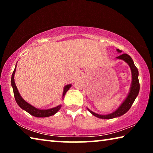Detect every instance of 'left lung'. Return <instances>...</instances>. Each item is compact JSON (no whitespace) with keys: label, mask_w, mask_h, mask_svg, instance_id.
<instances>
[{"label":"left lung","mask_w":153,"mask_h":153,"mask_svg":"<svg viewBox=\"0 0 153 153\" xmlns=\"http://www.w3.org/2000/svg\"><path fill=\"white\" fill-rule=\"evenodd\" d=\"M117 51L119 53H121V51L117 49ZM117 59H122L124 61H126L127 63L129 65V67L131 69V76H132V82H131L130 91H129L128 97L124 100L123 102L120 105L117 110L114 111L113 113L108 114V115H99V114L95 113L93 111H90L89 108H88L90 113H91L93 115L96 116L97 117L100 118V119H113L117 117H120V116L123 115V114L128 112L129 108H131V105H132L133 102L135 100L136 98L138 96L140 90V83L138 80V70L137 67L135 66L134 63V61L131 58L130 56H129L128 54H122L120 56H118Z\"/></svg>","instance_id":"8db88e82"}]
</instances>
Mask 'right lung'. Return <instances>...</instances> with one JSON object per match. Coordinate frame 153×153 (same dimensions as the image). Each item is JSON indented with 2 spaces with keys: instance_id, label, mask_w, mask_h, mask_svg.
I'll return each instance as SVG.
<instances>
[{
  "instance_id": "add662e5",
  "label": "right lung",
  "mask_w": 153,
  "mask_h": 153,
  "mask_svg": "<svg viewBox=\"0 0 153 153\" xmlns=\"http://www.w3.org/2000/svg\"><path fill=\"white\" fill-rule=\"evenodd\" d=\"M15 70H16V67H15V68L14 69L13 72V74L11 76V86L13 87V90L15 100H16L17 105H19L22 109L27 111V112L29 113L30 115L34 116V117H50L51 115H55V114L57 112L59 109H60L61 105H59L57 107L50 108V109H46V110L38 109V108L33 107L32 105H30L29 103H27L26 101H25V100L22 98V97H21V95L19 93V91H18V90L17 88L16 85H15V79H14V75H15ZM71 86V84H68L65 86L63 93V98H62L63 99L64 98L65 94H66L67 90L70 88Z\"/></svg>"
}]
</instances>
